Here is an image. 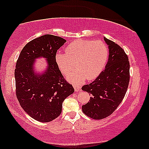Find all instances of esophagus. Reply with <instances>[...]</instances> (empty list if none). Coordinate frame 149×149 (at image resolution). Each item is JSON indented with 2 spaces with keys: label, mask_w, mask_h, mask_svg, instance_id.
<instances>
[{
  "label": "esophagus",
  "mask_w": 149,
  "mask_h": 149,
  "mask_svg": "<svg viewBox=\"0 0 149 149\" xmlns=\"http://www.w3.org/2000/svg\"><path fill=\"white\" fill-rule=\"evenodd\" d=\"M73 88H74L75 92H79V90H80V89H81L80 86H77V85H75V84L73 85Z\"/></svg>",
  "instance_id": "esophagus-1"
}]
</instances>
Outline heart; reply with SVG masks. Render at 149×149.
<instances>
[{
    "label": "heart",
    "mask_w": 149,
    "mask_h": 149,
    "mask_svg": "<svg viewBox=\"0 0 149 149\" xmlns=\"http://www.w3.org/2000/svg\"><path fill=\"white\" fill-rule=\"evenodd\" d=\"M108 50L99 40H77L65 49V53L58 51L55 59L58 68L64 74L72 70L74 63L77 70L67 75L69 81L76 84L86 80H93L102 72L107 59Z\"/></svg>",
    "instance_id": "b5f03b06"
}]
</instances>
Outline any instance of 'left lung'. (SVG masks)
<instances>
[{"mask_svg":"<svg viewBox=\"0 0 149 149\" xmlns=\"http://www.w3.org/2000/svg\"><path fill=\"white\" fill-rule=\"evenodd\" d=\"M108 46L109 57L105 70L82 90L91 95L90 101L82 106L85 114L100 120L111 115L125 97L129 82V59L120 46L104 37Z\"/></svg>","mask_w":149,"mask_h":149,"instance_id":"1","label":"left lung"}]
</instances>
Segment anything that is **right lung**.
<instances>
[{
    "mask_svg": "<svg viewBox=\"0 0 149 149\" xmlns=\"http://www.w3.org/2000/svg\"><path fill=\"white\" fill-rule=\"evenodd\" d=\"M66 40L46 34L31 40L19 55L15 69L16 96L24 111L42 123L51 122L61 114L62 103L74 92L61 74L55 56ZM44 58L46 68L38 71L37 59Z\"/></svg>",
    "mask_w": 149,
    "mask_h": 149,
    "instance_id": "add662e5",
    "label": "right lung"
}]
</instances>
